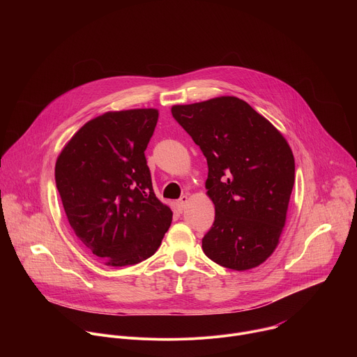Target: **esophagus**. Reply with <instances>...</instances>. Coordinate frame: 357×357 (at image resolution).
Returning <instances> with one entry per match:
<instances>
[{
  "label": "esophagus",
  "mask_w": 357,
  "mask_h": 357,
  "mask_svg": "<svg viewBox=\"0 0 357 357\" xmlns=\"http://www.w3.org/2000/svg\"><path fill=\"white\" fill-rule=\"evenodd\" d=\"M188 200H189V197H188L186 195H183V196H181V199L176 202V205H178V211H179V212H183V209H185V206H186Z\"/></svg>",
  "instance_id": "esophagus-1"
}]
</instances>
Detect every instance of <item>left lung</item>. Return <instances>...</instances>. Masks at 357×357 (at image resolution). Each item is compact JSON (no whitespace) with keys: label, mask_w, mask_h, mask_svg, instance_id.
<instances>
[{"label":"left lung","mask_w":357,"mask_h":357,"mask_svg":"<svg viewBox=\"0 0 357 357\" xmlns=\"http://www.w3.org/2000/svg\"><path fill=\"white\" fill-rule=\"evenodd\" d=\"M174 119L208 161L215 222L202 238L206 256L230 270L263 264L280 243L295 181L284 135L244 100L220 96L176 105Z\"/></svg>","instance_id":"8db88e82"}]
</instances>
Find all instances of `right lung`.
Returning <instances> with one entry per match:
<instances>
[{"instance_id": "right-lung-1", "label": "right lung", "mask_w": 357, "mask_h": 357, "mask_svg": "<svg viewBox=\"0 0 357 357\" xmlns=\"http://www.w3.org/2000/svg\"><path fill=\"white\" fill-rule=\"evenodd\" d=\"M158 116L157 109L107 112L87 121L56 160L69 225L106 266L146 260L171 226L172 211L155 196L144 154Z\"/></svg>"}]
</instances>
